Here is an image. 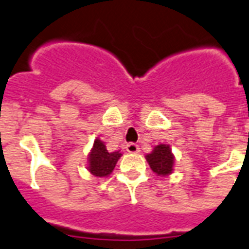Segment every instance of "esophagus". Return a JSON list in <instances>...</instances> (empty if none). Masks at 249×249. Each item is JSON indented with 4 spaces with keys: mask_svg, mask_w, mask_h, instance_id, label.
Listing matches in <instances>:
<instances>
[{
    "mask_svg": "<svg viewBox=\"0 0 249 249\" xmlns=\"http://www.w3.org/2000/svg\"><path fill=\"white\" fill-rule=\"evenodd\" d=\"M126 150L131 154H136V153L140 152V148H139V145H136L135 142H130V144L126 145Z\"/></svg>",
    "mask_w": 249,
    "mask_h": 249,
    "instance_id": "esophagus-1",
    "label": "esophagus"
}]
</instances>
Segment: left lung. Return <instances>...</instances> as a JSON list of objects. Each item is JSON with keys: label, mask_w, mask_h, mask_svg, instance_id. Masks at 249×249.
<instances>
[{"label": "left lung", "mask_w": 249, "mask_h": 249, "mask_svg": "<svg viewBox=\"0 0 249 249\" xmlns=\"http://www.w3.org/2000/svg\"><path fill=\"white\" fill-rule=\"evenodd\" d=\"M153 172L158 176H168L172 174L175 164V156L170 145L159 144L154 146L152 153L145 156Z\"/></svg>", "instance_id": "left-lung-1"}]
</instances>
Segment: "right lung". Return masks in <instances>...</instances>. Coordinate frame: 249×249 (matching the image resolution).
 Instances as JSON below:
<instances>
[{
    "instance_id": "1",
    "label": "right lung",
    "mask_w": 249,
    "mask_h": 249,
    "mask_svg": "<svg viewBox=\"0 0 249 249\" xmlns=\"http://www.w3.org/2000/svg\"><path fill=\"white\" fill-rule=\"evenodd\" d=\"M122 154L119 153V150L109 153L104 142L100 139H95L92 149L87 158V162H89L87 170L96 178H107L113 172Z\"/></svg>"
}]
</instances>
